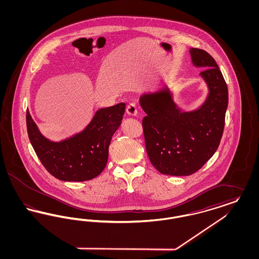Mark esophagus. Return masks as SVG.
<instances>
[{
	"mask_svg": "<svg viewBox=\"0 0 259 259\" xmlns=\"http://www.w3.org/2000/svg\"><path fill=\"white\" fill-rule=\"evenodd\" d=\"M126 111L129 115H134L136 116L137 113H138V110H137V106H136L135 102H131L127 105V108H126Z\"/></svg>",
	"mask_w": 259,
	"mask_h": 259,
	"instance_id": "34e87169",
	"label": "esophagus"
}]
</instances>
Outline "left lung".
Segmentation results:
<instances>
[{
  "label": "left lung",
  "instance_id": "1",
  "mask_svg": "<svg viewBox=\"0 0 259 259\" xmlns=\"http://www.w3.org/2000/svg\"><path fill=\"white\" fill-rule=\"evenodd\" d=\"M190 55L194 66L204 68L200 75L209 87V95L199 109L181 111L167 87L140 98L147 113L143 129L148 158L163 175L189 176L197 172L214 154L223 134L227 84L207 51L191 49Z\"/></svg>",
  "mask_w": 259,
  "mask_h": 259
}]
</instances>
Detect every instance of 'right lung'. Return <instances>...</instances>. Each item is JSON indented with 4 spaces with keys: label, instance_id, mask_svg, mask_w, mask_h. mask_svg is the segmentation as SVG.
Returning a JSON list of instances; mask_svg holds the SVG:
<instances>
[{
    "label": "right lung",
    "instance_id": "add662e5",
    "mask_svg": "<svg viewBox=\"0 0 259 259\" xmlns=\"http://www.w3.org/2000/svg\"><path fill=\"white\" fill-rule=\"evenodd\" d=\"M125 104L100 109L87 128L61 142L40 134L27 110L26 123L31 145L44 167L64 182H85L105 169L111 137L123 118Z\"/></svg>",
    "mask_w": 259,
    "mask_h": 259
}]
</instances>
